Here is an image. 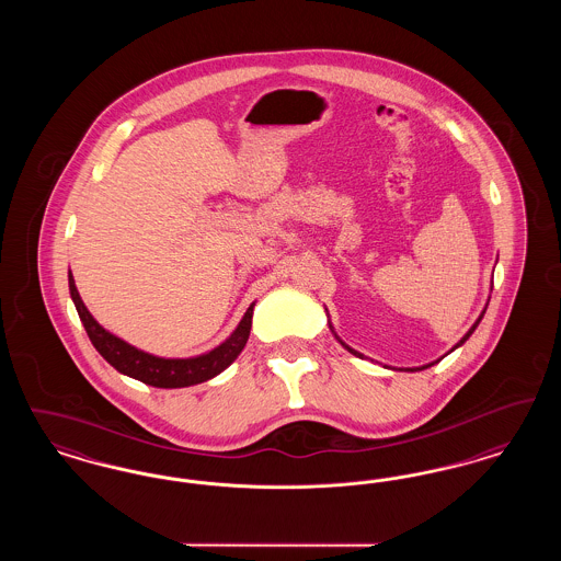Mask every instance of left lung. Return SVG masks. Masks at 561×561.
Wrapping results in <instances>:
<instances>
[{"instance_id":"1","label":"left lung","mask_w":561,"mask_h":561,"mask_svg":"<svg viewBox=\"0 0 561 561\" xmlns=\"http://www.w3.org/2000/svg\"><path fill=\"white\" fill-rule=\"evenodd\" d=\"M485 309H488V302H485V307H483V311H481L480 318H478V320H476V323H473V325H471V328H469V332H467V334H465V336H462V339H460V341H458V343H456V345H454V347L450 348V351H448V353H453L454 348H458V347H460V345H465V341H467V339H469V336H471V334H473V332H476V328H478V325H480V321H481V318H483V313H485ZM328 318H330V316H328ZM328 325H330V330H332V334H334V339H336V341H339V343H341V345H343V347L347 348L348 353H353V355H355V357H359V359H364V353H359V351H355V348L348 347L347 343H345V341H343V339H341V336H339V334H336V332H334V325H332V321L328 320ZM448 353H446V355H448ZM437 362H439V359H437ZM433 364H435V362H431V364H427V366H421V368H405V370H410V373H416V370H425V368H431V366H433Z\"/></svg>"}]
</instances>
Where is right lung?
<instances>
[{"mask_svg":"<svg viewBox=\"0 0 561 561\" xmlns=\"http://www.w3.org/2000/svg\"><path fill=\"white\" fill-rule=\"evenodd\" d=\"M69 293H71L73 305L78 309V316H80L92 345L107 359L108 364L117 373L126 374L130 378H136L140 382L158 387V389H181V387L199 385V382H206L214 376H218L222 370H227L238 359L241 348L245 347V343H248L250 328H252V313H254V305H256V302H252L248 307V311L243 313V318L238 323V328L231 332V336H227L213 351H206L195 357H160V355L147 353L142 348H136L130 343L122 341L119 336L111 334L99 321L94 320L81 300L71 271H69Z\"/></svg>","mask_w":561,"mask_h":561,"instance_id":"right-lung-1","label":"right lung"}]
</instances>
